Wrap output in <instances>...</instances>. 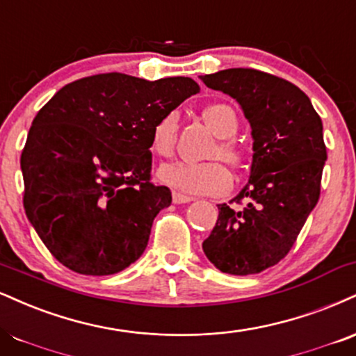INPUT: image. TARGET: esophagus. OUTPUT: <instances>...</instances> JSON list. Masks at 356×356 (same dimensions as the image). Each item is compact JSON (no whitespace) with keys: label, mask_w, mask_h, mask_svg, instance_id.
Instances as JSON below:
<instances>
[{"label":"esophagus","mask_w":356,"mask_h":356,"mask_svg":"<svg viewBox=\"0 0 356 356\" xmlns=\"http://www.w3.org/2000/svg\"><path fill=\"white\" fill-rule=\"evenodd\" d=\"M194 200V197L191 195H184L181 192H172V202L174 204H187V202H192Z\"/></svg>","instance_id":"34e87169"}]
</instances>
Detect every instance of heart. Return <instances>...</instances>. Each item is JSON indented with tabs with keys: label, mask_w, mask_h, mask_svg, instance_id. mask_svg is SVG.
Here are the masks:
<instances>
[{
	"label": "heart",
	"mask_w": 356,
	"mask_h": 356,
	"mask_svg": "<svg viewBox=\"0 0 356 356\" xmlns=\"http://www.w3.org/2000/svg\"><path fill=\"white\" fill-rule=\"evenodd\" d=\"M204 121L213 131V134L224 137L217 147H213L212 157H222L229 164L237 165L242 162L241 149L227 137H232L237 131V115L227 104H211L204 109ZM179 114L170 111L157 119L151 129V151L159 157H170L177 143ZM157 177L165 186L192 195H217L224 194L232 186V174L219 159L207 162L175 161L159 167Z\"/></svg>",
	"instance_id": "b5f03b06"
}]
</instances>
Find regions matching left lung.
Here are the masks:
<instances>
[{
    "instance_id": "obj_1",
    "label": "left lung",
    "mask_w": 356,
    "mask_h": 356,
    "mask_svg": "<svg viewBox=\"0 0 356 356\" xmlns=\"http://www.w3.org/2000/svg\"><path fill=\"white\" fill-rule=\"evenodd\" d=\"M202 81L241 104L254 139L250 177L234 199L248 202L242 211L217 205L204 254L224 273H260L289 254L318 202L327 161L322 119L302 89L268 72L232 67Z\"/></svg>"
}]
</instances>
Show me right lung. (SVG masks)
I'll return each mask as SVG.
<instances>
[{
	"instance_id": "right-lung-1",
	"label": "right lung",
	"mask_w": 356,
	"mask_h": 356,
	"mask_svg": "<svg viewBox=\"0 0 356 356\" xmlns=\"http://www.w3.org/2000/svg\"><path fill=\"white\" fill-rule=\"evenodd\" d=\"M200 91L191 78L106 72L64 86L40 109L21 154L24 211L64 267L113 275L145 250L172 202L151 182V129Z\"/></svg>"
}]
</instances>
